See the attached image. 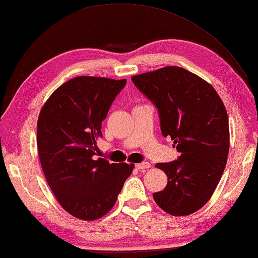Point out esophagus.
I'll use <instances>...</instances> for the list:
<instances>
[{"label":"esophagus","instance_id":"1","mask_svg":"<svg viewBox=\"0 0 258 258\" xmlns=\"http://www.w3.org/2000/svg\"><path fill=\"white\" fill-rule=\"evenodd\" d=\"M135 167H136V169H139V170H144V169H148V168H151V164L149 163H140V164H136L135 165Z\"/></svg>","mask_w":258,"mask_h":258}]
</instances>
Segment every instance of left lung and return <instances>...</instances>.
Here are the masks:
<instances>
[{
  "mask_svg": "<svg viewBox=\"0 0 258 258\" xmlns=\"http://www.w3.org/2000/svg\"><path fill=\"white\" fill-rule=\"evenodd\" d=\"M132 81L156 106L161 134L171 137L180 154L156 165L168 182L154 200L171 215L194 213L210 199L226 165L230 131L223 102L210 83L176 66L133 76Z\"/></svg>",
  "mask_w": 258,
  "mask_h": 258,
  "instance_id": "8db88e82",
  "label": "left lung"
}]
</instances>
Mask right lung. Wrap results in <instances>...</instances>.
<instances>
[{
	"mask_svg": "<svg viewBox=\"0 0 258 258\" xmlns=\"http://www.w3.org/2000/svg\"><path fill=\"white\" fill-rule=\"evenodd\" d=\"M126 79L77 77L59 87L37 122V148L46 180L74 217L92 221L115 205L134 165L94 158L102 122Z\"/></svg>",
	"mask_w": 258,
	"mask_h": 258,
	"instance_id": "add662e5",
	"label": "right lung"
}]
</instances>
